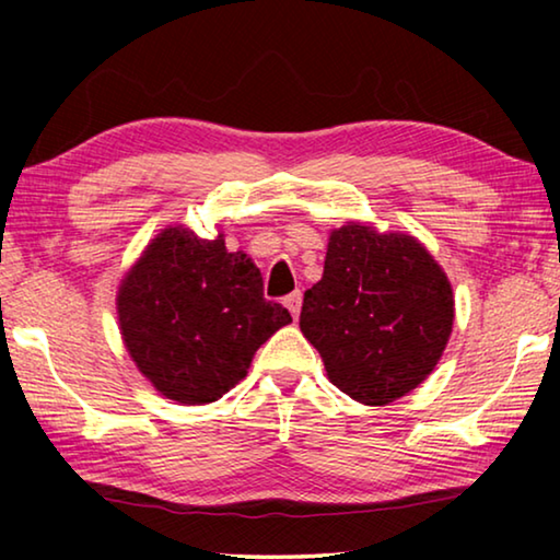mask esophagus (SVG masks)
<instances>
[{
    "label": "esophagus",
    "instance_id": "obj_1",
    "mask_svg": "<svg viewBox=\"0 0 560 560\" xmlns=\"http://www.w3.org/2000/svg\"><path fill=\"white\" fill-rule=\"evenodd\" d=\"M301 301H303L301 291H293V293H289L287 299H283V306L291 311L293 318H299V314H301Z\"/></svg>",
    "mask_w": 560,
    "mask_h": 560
}]
</instances>
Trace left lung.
Returning <instances> with one entry per match:
<instances>
[{
    "label": "left lung",
    "mask_w": 560,
    "mask_h": 560,
    "mask_svg": "<svg viewBox=\"0 0 560 560\" xmlns=\"http://www.w3.org/2000/svg\"><path fill=\"white\" fill-rule=\"evenodd\" d=\"M452 320L447 273L415 236L348 222L330 232L324 277L303 293L299 326L340 393L387 405L434 371Z\"/></svg>",
    "instance_id": "1"
}]
</instances>
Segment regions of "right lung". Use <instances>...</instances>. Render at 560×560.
<instances>
[{"label": "right lung", "mask_w": 560, "mask_h": 560, "mask_svg": "<svg viewBox=\"0 0 560 560\" xmlns=\"http://www.w3.org/2000/svg\"><path fill=\"white\" fill-rule=\"evenodd\" d=\"M120 336L132 363L179 405L220 400L242 381L261 343L291 324L264 299L261 273L224 236L167 226L118 289Z\"/></svg>", "instance_id": "right-lung-1"}]
</instances>
